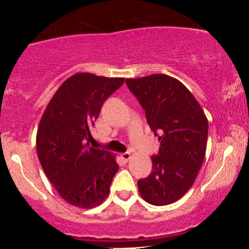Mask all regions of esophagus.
Segmentation results:
<instances>
[{
  "mask_svg": "<svg viewBox=\"0 0 249 249\" xmlns=\"http://www.w3.org/2000/svg\"><path fill=\"white\" fill-rule=\"evenodd\" d=\"M121 157H122V159H123V160H124V161H127L128 159L131 158V153H130V152H125V153H122V154H121Z\"/></svg>",
  "mask_w": 249,
  "mask_h": 249,
  "instance_id": "obj_1",
  "label": "esophagus"
}]
</instances>
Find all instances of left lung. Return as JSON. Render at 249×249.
Masks as SVG:
<instances>
[{
	"instance_id": "obj_1",
	"label": "left lung",
	"mask_w": 249,
	"mask_h": 249,
	"mask_svg": "<svg viewBox=\"0 0 249 249\" xmlns=\"http://www.w3.org/2000/svg\"><path fill=\"white\" fill-rule=\"evenodd\" d=\"M145 110L160 147L152 156V172L138 180L142 198L154 206L177 201L192 187L206 153L208 122L191 91L161 73L126 79Z\"/></svg>"
}]
</instances>
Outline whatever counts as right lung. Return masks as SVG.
Instances as JSON below:
<instances>
[{
  "label": "right lung",
  "mask_w": 249,
  "mask_h": 249,
  "mask_svg": "<svg viewBox=\"0 0 249 249\" xmlns=\"http://www.w3.org/2000/svg\"><path fill=\"white\" fill-rule=\"evenodd\" d=\"M124 81L88 72L72 75L56 91L39 122V162L59 196L72 206L101 205L118 172L115 154L91 147L89 141L102 105Z\"/></svg>",
  "instance_id": "1"
}]
</instances>
